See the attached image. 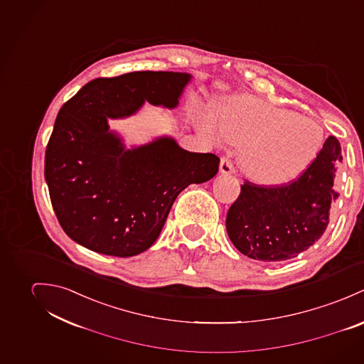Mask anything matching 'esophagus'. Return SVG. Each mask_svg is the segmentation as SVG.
I'll list each match as a JSON object with an SVG mask.
<instances>
[{"label":"esophagus","mask_w":364,"mask_h":364,"mask_svg":"<svg viewBox=\"0 0 364 364\" xmlns=\"http://www.w3.org/2000/svg\"><path fill=\"white\" fill-rule=\"evenodd\" d=\"M220 173H223V174L235 173V164L229 158H222L220 159Z\"/></svg>","instance_id":"obj_1"}]
</instances>
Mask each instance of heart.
<instances>
[{
  "instance_id": "obj_1",
  "label": "heart",
  "mask_w": 364,
  "mask_h": 364,
  "mask_svg": "<svg viewBox=\"0 0 364 364\" xmlns=\"http://www.w3.org/2000/svg\"><path fill=\"white\" fill-rule=\"evenodd\" d=\"M205 134L242 145L240 164L252 180L281 186L300 177L318 158L323 144L321 125L296 112L257 97H240L219 109L216 122L206 112L196 113Z\"/></svg>"
}]
</instances>
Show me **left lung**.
<instances>
[{"label":"left lung","instance_id":"left-lung-1","mask_svg":"<svg viewBox=\"0 0 364 364\" xmlns=\"http://www.w3.org/2000/svg\"><path fill=\"white\" fill-rule=\"evenodd\" d=\"M341 144L329 136L318 158L296 180L261 186L244 180L240 196L226 216V230L235 247L252 259L278 262L310 248L329 223Z\"/></svg>","mask_w":364,"mask_h":364}]
</instances>
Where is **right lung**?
Wrapping results in <instances>:
<instances>
[{
    "instance_id": "right-lung-1",
    "label": "right lung",
    "mask_w": 364,
    "mask_h": 364,
    "mask_svg": "<svg viewBox=\"0 0 364 364\" xmlns=\"http://www.w3.org/2000/svg\"><path fill=\"white\" fill-rule=\"evenodd\" d=\"M188 74L136 71L86 83L61 107L50 135L44 177L63 230L83 247L114 257L148 250L177 196L212 178L220 159L181 149L173 139L124 151L107 119L145 100L174 107Z\"/></svg>"
}]
</instances>
